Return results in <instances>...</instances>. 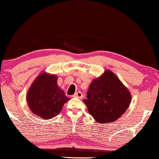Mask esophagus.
<instances>
[{"mask_svg": "<svg viewBox=\"0 0 159 159\" xmlns=\"http://www.w3.org/2000/svg\"><path fill=\"white\" fill-rule=\"evenodd\" d=\"M73 97H75V98H78L80 99H82V98H83V94H82L81 92H77V93H75L73 95Z\"/></svg>", "mask_w": 159, "mask_h": 159, "instance_id": "esophagus-1", "label": "esophagus"}]
</instances>
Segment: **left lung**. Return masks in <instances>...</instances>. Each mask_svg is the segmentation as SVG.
Instances as JSON below:
<instances>
[{
    "mask_svg": "<svg viewBox=\"0 0 159 159\" xmlns=\"http://www.w3.org/2000/svg\"><path fill=\"white\" fill-rule=\"evenodd\" d=\"M87 105L89 114L98 123H112L120 118L131 103L130 92L111 70H105L89 85Z\"/></svg>",
    "mask_w": 159,
    "mask_h": 159,
    "instance_id": "obj_1",
    "label": "left lung"
}]
</instances>
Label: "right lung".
Segmentation results:
<instances>
[{
	"instance_id": "obj_1",
	"label": "right lung",
	"mask_w": 159,
	"mask_h": 159,
	"mask_svg": "<svg viewBox=\"0 0 159 159\" xmlns=\"http://www.w3.org/2000/svg\"><path fill=\"white\" fill-rule=\"evenodd\" d=\"M55 75L41 72L36 77L26 93L30 110L38 117L50 119L60 113L63 106L70 98L57 84Z\"/></svg>"
}]
</instances>
